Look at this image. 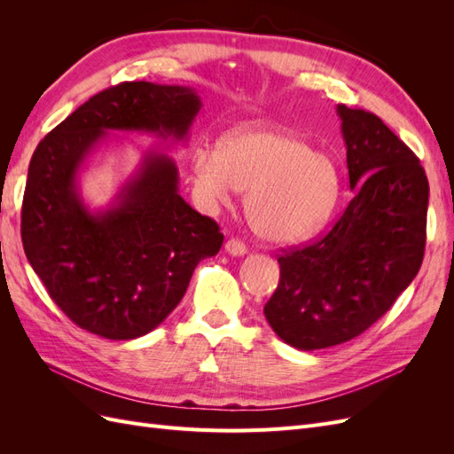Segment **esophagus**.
Returning a JSON list of instances; mask_svg holds the SVG:
<instances>
[{"label":"esophagus","instance_id":"esophagus-1","mask_svg":"<svg viewBox=\"0 0 454 454\" xmlns=\"http://www.w3.org/2000/svg\"><path fill=\"white\" fill-rule=\"evenodd\" d=\"M225 250H227V254H231V255H244L246 252H248V246H246L242 240H239V239H231V240H227V244H225Z\"/></svg>","mask_w":454,"mask_h":454}]
</instances>
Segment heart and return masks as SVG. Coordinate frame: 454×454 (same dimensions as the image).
I'll use <instances>...</instances> for the list:
<instances>
[{"label":"heart","mask_w":454,"mask_h":454,"mask_svg":"<svg viewBox=\"0 0 454 454\" xmlns=\"http://www.w3.org/2000/svg\"><path fill=\"white\" fill-rule=\"evenodd\" d=\"M193 182L210 204H227L237 189L248 193L250 225L270 242L310 237L332 215L340 193L332 157L290 130L265 125L231 132L222 149H199Z\"/></svg>","instance_id":"b5f03b06"}]
</instances>
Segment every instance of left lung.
Returning <instances> with one entry per match:
<instances>
[{
    "label": "left lung",
    "mask_w": 454,
    "mask_h": 454,
    "mask_svg": "<svg viewBox=\"0 0 454 454\" xmlns=\"http://www.w3.org/2000/svg\"><path fill=\"white\" fill-rule=\"evenodd\" d=\"M356 197L324 237L278 257L263 309L284 342L318 350L362 335L422 265L428 177L419 157L365 109L337 106Z\"/></svg>",
    "instance_id": "obj_1"
}]
</instances>
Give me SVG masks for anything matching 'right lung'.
<instances>
[{
	"label": "right lung",
	"mask_w": 454,
	"mask_h": 454,
	"mask_svg": "<svg viewBox=\"0 0 454 454\" xmlns=\"http://www.w3.org/2000/svg\"><path fill=\"white\" fill-rule=\"evenodd\" d=\"M189 87L125 81L94 94L35 147L22 200L26 257L59 309L104 339L149 333L180 303L219 225L177 193L174 160L147 151L107 210L92 214L75 177L107 130L185 134L200 109Z\"/></svg>",
	"instance_id": "1"
}]
</instances>
